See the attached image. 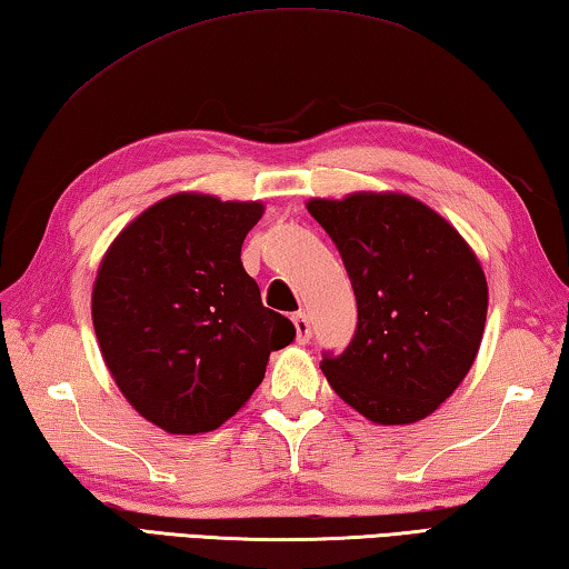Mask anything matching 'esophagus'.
Listing matches in <instances>:
<instances>
[{"label":"esophagus","mask_w":569,"mask_h":569,"mask_svg":"<svg viewBox=\"0 0 569 569\" xmlns=\"http://www.w3.org/2000/svg\"><path fill=\"white\" fill-rule=\"evenodd\" d=\"M292 325H295V332H297V342H300V345L310 342V337H312L310 317H307L305 312H297V315H292Z\"/></svg>","instance_id":"1"}]
</instances>
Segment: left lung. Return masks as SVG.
<instances>
[{"mask_svg": "<svg viewBox=\"0 0 569 569\" xmlns=\"http://www.w3.org/2000/svg\"><path fill=\"white\" fill-rule=\"evenodd\" d=\"M340 249L357 300V330L322 372L377 425H410L450 397L480 350L487 279L472 247L420 199L355 192L310 199Z\"/></svg>", "mask_w": 569, "mask_h": 569, "instance_id": "8db88e82", "label": "left lung"}]
</instances>
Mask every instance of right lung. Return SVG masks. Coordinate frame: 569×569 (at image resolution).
Masks as SVG:
<instances>
[{
	"mask_svg": "<svg viewBox=\"0 0 569 569\" xmlns=\"http://www.w3.org/2000/svg\"><path fill=\"white\" fill-rule=\"evenodd\" d=\"M262 202L179 192L132 219L92 290L99 350L119 392L169 435L212 432L264 380L295 325L242 267Z\"/></svg>",
	"mask_w": 569,
	"mask_h": 569,
	"instance_id": "obj_1",
	"label": "right lung"
}]
</instances>
